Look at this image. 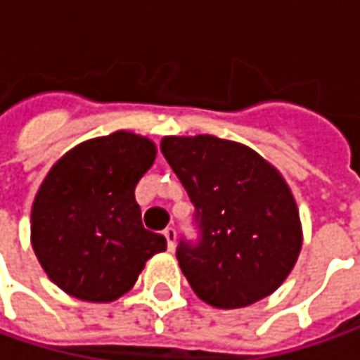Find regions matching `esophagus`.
Masks as SVG:
<instances>
[{
	"mask_svg": "<svg viewBox=\"0 0 360 360\" xmlns=\"http://www.w3.org/2000/svg\"><path fill=\"white\" fill-rule=\"evenodd\" d=\"M163 235H165V239H167V249L169 251H173L175 249V239H177V233L173 227H167V229L163 231Z\"/></svg>",
	"mask_w": 360,
	"mask_h": 360,
	"instance_id": "34e87169",
	"label": "esophagus"
}]
</instances>
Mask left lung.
<instances>
[{"instance_id":"obj_1","label":"left lung","mask_w":360,"mask_h":360,"mask_svg":"<svg viewBox=\"0 0 360 360\" xmlns=\"http://www.w3.org/2000/svg\"><path fill=\"white\" fill-rule=\"evenodd\" d=\"M161 153L195 205L201 231L197 245L177 247L195 295L217 309H241L277 291L303 245L285 177L251 147L215 135L163 137Z\"/></svg>"}]
</instances>
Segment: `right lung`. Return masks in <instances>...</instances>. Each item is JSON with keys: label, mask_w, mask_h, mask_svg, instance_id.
Returning a JSON list of instances; mask_svg holds the SVG:
<instances>
[{"label": "right lung", "mask_w": 360, "mask_h": 360, "mask_svg": "<svg viewBox=\"0 0 360 360\" xmlns=\"http://www.w3.org/2000/svg\"><path fill=\"white\" fill-rule=\"evenodd\" d=\"M155 155L151 139L115 131L75 145L49 169L32 205V247L61 291L111 303L167 249L163 235L143 227L135 201Z\"/></svg>", "instance_id": "right-lung-1"}]
</instances>
